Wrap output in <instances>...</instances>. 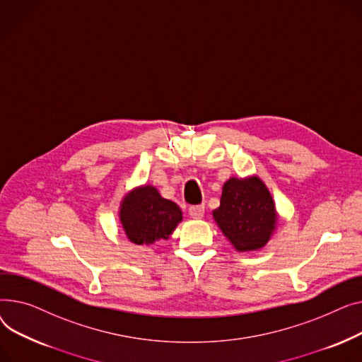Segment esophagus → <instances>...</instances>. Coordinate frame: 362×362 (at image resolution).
<instances>
[{
  "instance_id": "esophagus-1",
  "label": "esophagus",
  "mask_w": 362,
  "mask_h": 362,
  "mask_svg": "<svg viewBox=\"0 0 362 362\" xmlns=\"http://www.w3.org/2000/svg\"><path fill=\"white\" fill-rule=\"evenodd\" d=\"M188 214L193 219H202L204 215V204H196V206H189Z\"/></svg>"
}]
</instances>
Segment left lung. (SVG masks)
Here are the masks:
<instances>
[{
    "label": "left lung",
    "instance_id": "left-lung-1",
    "mask_svg": "<svg viewBox=\"0 0 362 362\" xmlns=\"http://www.w3.org/2000/svg\"><path fill=\"white\" fill-rule=\"evenodd\" d=\"M211 215L240 252L263 248L279 221L270 191L257 175L230 177L222 187L221 206Z\"/></svg>",
    "mask_w": 362,
    "mask_h": 362
}]
</instances>
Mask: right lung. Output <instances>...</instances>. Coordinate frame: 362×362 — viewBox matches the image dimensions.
I'll list each match as a JSON object with an SVG mask.
<instances>
[{
    "label": "right lung",
    "instance_id": "obj_1",
    "mask_svg": "<svg viewBox=\"0 0 362 362\" xmlns=\"http://www.w3.org/2000/svg\"><path fill=\"white\" fill-rule=\"evenodd\" d=\"M118 216L127 238L137 245H151L171 237L182 221V211L163 199L156 187L144 184L122 197Z\"/></svg>",
    "mask_w": 362,
    "mask_h": 362
}]
</instances>
